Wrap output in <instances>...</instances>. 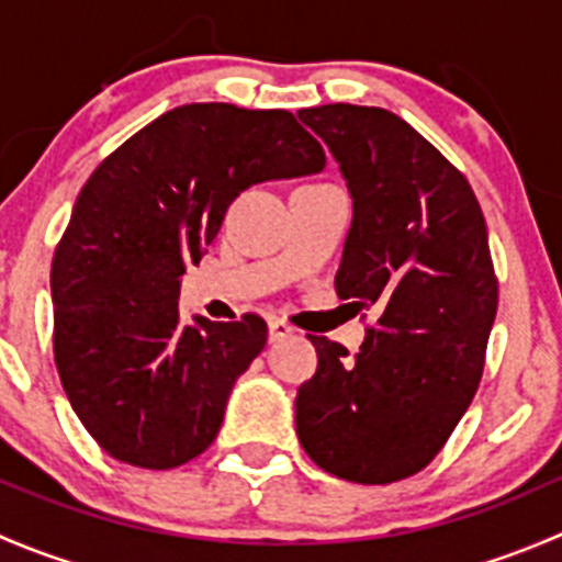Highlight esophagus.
I'll return each instance as SVG.
<instances>
[{
  "label": "esophagus",
  "instance_id": "esophagus-1",
  "mask_svg": "<svg viewBox=\"0 0 562 562\" xmlns=\"http://www.w3.org/2000/svg\"><path fill=\"white\" fill-rule=\"evenodd\" d=\"M293 328L288 326L285 321H277V317H271L269 321V342H280V339L291 337Z\"/></svg>",
  "mask_w": 562,
  "mask_h": 562
}]
</instances>
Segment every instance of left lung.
Masks as SVG:
<instances>
[{
    "mask_svg": "<svg viewBox=\"0 0 562 562\" xmlns=\"http://www.w3.org/2000/svg\"><path fill=\"white\" fill-rule=\"evenodd\" d=\"M299 119L353 198L334 285L378 310L356 356L310 337L317 370L296 394V435L326 473L391 484L432 462L479 389L497 280L468 179L386 108L317 105Z\"/></svg>",
    "mask_w": 562,
    "mask_h": 562,
    "instance_id": "8db88e82",
    "label": "left lung"
}]
</instances>
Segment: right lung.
Returning a JSON list of instances; mask_svg holds the SVG:
<instances>
[{"label": "right lung", "mask_w": 562, "mask_h": 562, "mask_svg": "<svg viewBox=\"0 0 562 562\" xmlns=\"http://www.w3.org/2000/svg\"><path fill=\"white\" fill-rule=\"evenodd\" d=\"M323 166L293 113L192 103L89 176L50 266L54 359L72 411L113 459L168 470L212 446L266 323L181 321L184 263L203 258L247 187Z\"/></svg>", "instance_id": "1"}]
</instances>
